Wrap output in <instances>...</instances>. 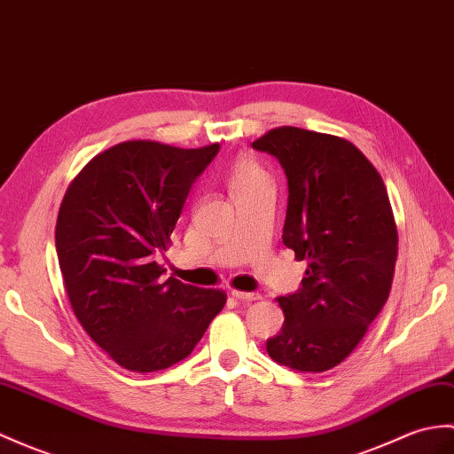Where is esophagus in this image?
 Masks as SVG:
<instances>
[{"instance_id":"1","label":"esophagus","mask_w":454,"mask_h":454,"mask_svg":"<svg viewBox=\"0 0 454 454\" xmlns=\"http://www.w3.org/2000/svg\"><path fill=\"white\" fill-rule=\"evenodd\" d=\"M231 296H234L241 303H249V301L261 300V294H257V292H239V290H234V292H231Z\"/></svg>"}]
</instances>
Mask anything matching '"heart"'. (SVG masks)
<instances>
[{
    "label": "heart",
    "instance_id": "1",
    "mask_svg": "<svg viewBox=\"0 0 454 454\" xmlns=\"http://www.w3.org/2000/svg\"><path fill=\"white\" fill-rule=\"evenodd\" d=\"M262 182H267V174L262 172V168L249 160V158H238L230 170V189L231 195L244 193L247 189L255 187Z\"/></svg>",
    "mask_w": 454,
    "mask_h": 454
}]
</instances>
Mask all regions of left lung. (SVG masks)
I'll list each match as a JSON object with an SVG mask.
<instances>
[{"instance_id":"1","label":"left lung","mask_w":454,"mask_h":454,"mask_svg":"<svg viewBox=\"0 0 454 454\" xmlns=\"http://www.w3.org/2000/svg\"><path fill=\"white\" fill-rule=\"evenodd\" d=\"M253 149L280 162L288 179L282 241L308 259L301 288L280 296L284 325L269 356L296 372L344 362L391 292L398 234L381 176L340 137L270 129Z\"/></svg>"}]
</instances>
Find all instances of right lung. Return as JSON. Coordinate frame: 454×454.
I'll return each instance as SVG.
<instances>
[{
  "instance_id": "right-lung-1",
  "label": "right lung",
  "mask_w": 454,
  "mask_h": 454,
  "mask_svg": "<svg viewBox=\"0 0 454 454\" xmlns=\"http://www.w3.org/2000/svg\"><path fill=\"white\" fill-rule=\"evenodd\" d=\"M218 149L125 141L94 156L63 197L56 251L67 298L82 329L125 370L184 360L224 308L223 290L164 280L158 261Z\"/></svg>"
}]
</instances>
